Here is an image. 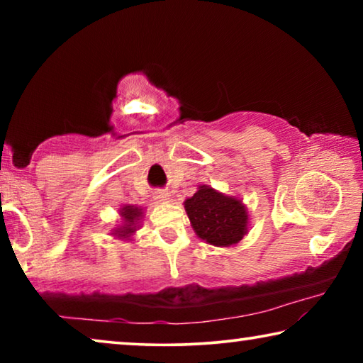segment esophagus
<instances>
[{
  "label": "esophagus",
  "instance_id": "34e87169",
  "mask_svg": "<svg viewBox=\"0 0 363 363\" xmlns=\"http://www.w3.org/2000/svg\"><path fill=\"white\" fill-rule=\"evenodd\" d=\"M155 200H158V201H168L169 200V194L167 192V190H157L155 194Z\"/></svg>",
  "mask_w": 363,
  "mask_h": 363
}]
</instances>
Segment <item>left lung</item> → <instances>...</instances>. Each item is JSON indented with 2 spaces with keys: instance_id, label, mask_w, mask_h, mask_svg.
I'll return each mask as SVG.
<instances>
[{
  "instance_id": "8db88e82",
  "label": "left lung",
  "mask_w": 363,
  "mask_h": 363,
  "mask_svg": "<svg viewBox=\"0 0 363 363\" xmlns=\"http://www.w3.org/2000/svg\"><path fill=\"white\" fill-rule=\"evenodd\" d=\"M184 208L196 237L208 245L235 247L248 233L250 216L243 201L206 184L184 201Z\"/></svg>"
}]
</instances>
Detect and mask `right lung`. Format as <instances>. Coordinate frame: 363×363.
I'll return each instance as SVG.
<instances>
[{
  "mask_svg": "<svg viewBox=\"0 0 363 363\" xmlns=\"http://www.w3.org/2000/svg\"><path fill=\"white\" fill-rule=\"evenodd\" d=\"M120 223L116 224L110 233L121 242L134 240V233L140 229V223H143L144 208L136 205H123L120 210Z\"/></svg>",
  "mask_w": 363,
  "mask_h": 363,
  "instance_id": "add662e5",
  "label": "right lung"
}]
</instances>
